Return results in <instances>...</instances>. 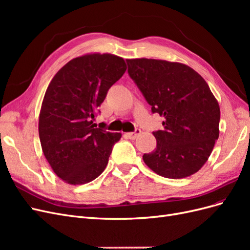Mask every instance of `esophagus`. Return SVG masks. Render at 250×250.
<instances>
[{
	"label": "esophagus",
	"mask_w": 250,
	"mask_h": 250,
	"mask_svg": "<svg viewBox=\"0 0 250 250\" xmlns=\"http://www.w3.org/2000/svg\"><path fill=\"white\" fill-rule=\"evenodd\" d=\"M141 133V129L140 128H135V130L134 131H132V132H127L126 133V137L128 138V139H130V140H134L135 138L138 137V135Z\"/></svg>",
	"instance_id": "esophagus-1"
}]
</instances>
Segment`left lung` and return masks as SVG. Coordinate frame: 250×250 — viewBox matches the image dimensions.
Returning a JSON list of instances; mask_svg holds the SVG:
<instances>
[{
    "mask_svg": "<svg viewBox=\"0 0 250 250\" xmlns=\"http://www.w3.org/2000/svg\"><path fill=\"white\" fill-rule=\"evenodd\" d=\"M128 75L152 113L165 118L153 131L156 148L143 160L158 175L179 179L207 163L219 138L220 108L200 75L190 66L156 59H127Z\"/></svg>",
    "mask_w": 250,
    "mask_h": 250,
    "instance_id": "obj_1",
    "label": "left lung"
}]
</instances>
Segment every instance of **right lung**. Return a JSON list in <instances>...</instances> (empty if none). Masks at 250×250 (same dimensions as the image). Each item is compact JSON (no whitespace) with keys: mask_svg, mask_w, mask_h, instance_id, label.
<instances>
[{"mask_svg":"<svg viewBox=\"0 0 250 250\" xmlns=\"http://www.w3.org/2000/svg\"><path fill=\"white\" fill-rule=\"evenodd\" d=\"M123 58L87 54L72 59L50 82L40 113L43 154L56 175L70 185L96 179L106 168L121 133L94 124L108 89L126 71Z\"/></svg>","mask_w":250,"mask_h":250,"instance_id":"obj_1","label":"right lung"}]
</instances>
